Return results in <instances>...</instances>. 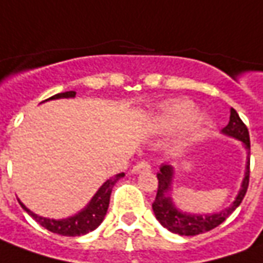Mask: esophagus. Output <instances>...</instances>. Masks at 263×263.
<instances>
[{"mask_svg":"<svg viewBox=\"0 0 263 263\" xmlns=\"http://www.w3.org/2000/svg\"><path fill=\"white\" fill-rule=\"evenodd\" d=\"M151 170V165L146 161H141V162H138L137 165H134L132 166L131 172L132 174H139V172H142V171H149Z\"/></svg>","mask_w":263,"mask_h":263,"instance_id":"esophagus-1","label":"esophagus"}]
</instances>
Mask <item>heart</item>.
I'll return each mask as SVG.
<instances>
[{
	"mask_svg": "<svg viewBox=\"0 0 263 263\" xmlns=\"http://www.w3.org/2000/svg\"><path fill=\"white\" fill-rule=\"evenodd\" d=\"M195 105L194 102L185 98L174 100L163 106L159 115V125L162 129H174L176 126L183 124L181 137L178 141L179 146H186L192 141H195L201 134L203 126L206 124V119L201 114H194Z\"/></svg>",
	"mask_w": 263,
	"mask_h": 263,
	"instance_id": "b5f03b06",
	"label": "heart"
}]
</instances>
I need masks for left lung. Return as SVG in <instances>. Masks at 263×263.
<instances>
[{
    "mask_svg": "<svg viewBox=\"0 0 263 263\" xmlns=\"http://www.w3.org/2000/svg\"><path fill=\"white\" fill-rule=\"evenodd\" d=\"M223 135L235 138L240 141L245 149H247V168H245V176L242 179L239 192L235 198V201L228 206L222 209L221 212L211 215H196L186 214L176 208L175 203L172 201L171 191H172V181H174V168L168 163H162L158 176V192L157 198L152 203L154 214L157 219L163 228L168 231L178 235H185V236H194V235L203 234L214 229L218 225L227 219L229 215L234 212L235 209L240 205L243 196L247 194L248 185H249V155H251V141H249V132L247 125L242 122L238 112L234 108H231V117H229V124L222 129Z\"/></svg>",
    "mask_w": 263,
    "mask_h": 263,
    "instance_id": "8db88e82",
    "label": "left lung"
}]
</instances>
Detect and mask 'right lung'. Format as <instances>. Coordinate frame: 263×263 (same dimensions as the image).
<instances>
[{
  "label": "right lung",
  "mask_w": 263,
  "mask_h": 263,
  "mask_svg": "<svg viewBox=\"0 0 263 263\" xmlns=\"http://www.w3.org/2000/svg\"><path fill=\"white\" fill-rule=\"evenodd\" d=\"M75 93H77L75 91H67V92L57 93V95L51 97L48 100L74 98ZM122 176H124V172H121L118 175L106 179L105 182L102 183V186L97 191V194L92 196V199L88 202V205L85 208L80 211L78 214H75L74 216H69V218H65V219H49V218H44V216H40V215L31 212L21 201H20V205L41 227L48 229L51 232L62 235V236H81V235H85L88 232L93 231V229H97L101 225V222L104 221L106 211H108V206H109V196H111V192H112L114 185L118 182Z\"/></svg>",
  "instance_id": "obj_1"
}]
</instances>
